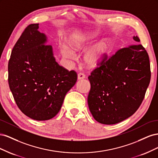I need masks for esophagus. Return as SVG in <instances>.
<instances>
[{
  "label": "esophagus",
  "mask_w": 158,
  "mask_h": 158,
  "mask_svg": "<svg viewBox=\"0 0 158 158\" xmlns=\"http://www.w3.org/2000/svg\"><path fill=\"white\" fill-rule=\"evenodd\" d=\"M85 78V75L83 73H79L78 74V80H82Z\"/></svg>",
  "instance_id": "1"
}]
</instances>
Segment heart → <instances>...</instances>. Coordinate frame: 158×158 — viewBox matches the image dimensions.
I'll list each match as a JSON object with an SVG mask.
<instances>
[{
    "label": "heart",
    "instance_id": "heart-1",
    "mask_svg": "<svg viewBox=\"0 0 158 158\" xmlns=\"http://www.w3.org/2000/svg\"><path fill=\"white\" fill-rule=\"evenodd\" d=\"M94 38V33L84 34L82 35L76 36L70 42V46L72 50L74 52H80L86 49L91 41ZM111 47V41L108 39H103L96 44L88 49L84 55L83 61L84 64L88 67H95L99 64L104 56L109 51ZM62 55L65 58L73 60L75 59V54L66 46L61 47Z\"/></svg>",
    "mask_w": 158,
    "mask_h": 158
}]
</instances>
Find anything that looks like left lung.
<instances>
[{"instance_id":"1","label":"left lung","mask_w":158,"mask_h":158,"mask_svg":"<svg viewBox=\"0 0 158 158\" xmlns=\"http://www.w3.org/2000/svg\"><path fill=\"white\" fill-rule=\"evenodd\" d=\"M98 66L88 76V107L98 122L114 125L132 115L144 99L151 78L149 56L141 44H133L106 54Z\"/></svg>"}]
</instances>
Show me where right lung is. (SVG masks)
<instances>
[{"label": "right lung", "mask_w": 158, "mask_h": 158, "mask_svg": "<svg viewBox=\"0 0 158 158\" xmlns=\"http://www.w3.org/2000/svg\"><path fill=\"white\" fill-rule=\"evenodd\" d=\"M39 23L26 27L8 61V84L18 108L36 121H46L59 113L65 95L77 81L55 61L47 37L38 31Z\"/></svg>", "instance_id": "add662e5"}]
</instances>
